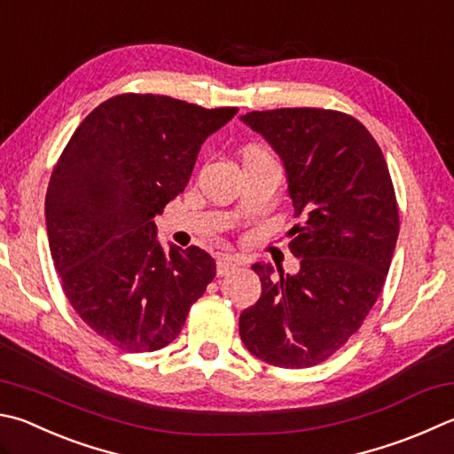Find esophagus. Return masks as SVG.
<instances>
[{"mask_svg":"<svg viewBox=\"0 0 454 454\" xmlns=\"http://www.w3.org/2000/svg\"><path fill=\"white\" fill-rule=\"evenodd\" d=\"M236 266H238V260L234 258V255H230V254L218 255V262H216L218 276H226L228 271H232Z\"/></svg>","mask_w":454,"mask_h":454,"instance_id":"1","label":"esophagus"}]
</instances>
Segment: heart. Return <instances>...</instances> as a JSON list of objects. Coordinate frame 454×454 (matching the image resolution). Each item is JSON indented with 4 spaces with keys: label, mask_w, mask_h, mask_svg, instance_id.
Here are the masks:
<instances>
[{
    "label": "heart",
    "mask_w": 454,
    "mask_h": 454,
    "mask_svg": "<svg viewBox=\"0 0 454 454\" xmlns=\"http://www.w3.org/2000/svg\"><path fill=\"white\" fill-rule=\"evenodd\" d=\"M266 153H268L266 148H262V146H255V145H252V146L246 148V151H244V156H246V154H266Z\"/></svg>",
    "instance_id": "heart-1"
}]
</instances>
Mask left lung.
<instances>
[{
	"mask_svg": "<svg viewBox=\"0 0 454 454\" xmlns=\"http://www.w3.org/2000/svg\"><path fill=\"white\" fill-rule=\"evenodd\" d=\"M242 121L279 154L294 216V276L254 263L262 295L240 316L246 348L270 365H317L357 332L383 290L399 236L389 168L369 130L327 109L246 113Z\"/></svg>",
	"mask_w": 454,
	"mask_h": 454,
	"instance_id": "obj_1",
	"label": "left lung"
}]
</instances>
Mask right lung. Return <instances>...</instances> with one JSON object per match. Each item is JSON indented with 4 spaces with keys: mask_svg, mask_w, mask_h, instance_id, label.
<instances>
[{
    "mask_svg": "<svg viewBox=\"0 0 454 454\" xmlns=\"http://www.w3.org/2000/svg\"><path fill=\"white\" fill-rule=\"evenodd\" d=\"M236 113L117 95L87 114L55 164L45 220L63 292L122 351L167 348L216 276L196 246L164 250L153 218L184 191L202 143Z\"/></svg>",
    "mask_w": 454,
    "mask_h": 454,
    "instance_id": "add662e5",
    "label": "right lung"
}]
</instances>
